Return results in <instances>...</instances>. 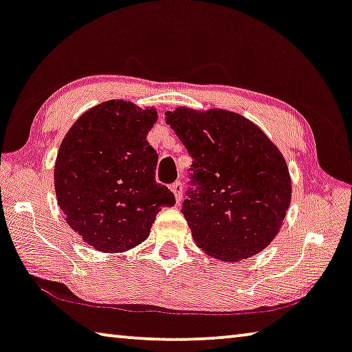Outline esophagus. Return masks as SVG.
<instances>
[{
	"label": "esophagus",
	"instance_id": "esophagus-1",
	"mask_svg": "<svg viewBox=\"0 0 352 352\" xmlns=\"http://www.w3.org/2000/svg\"><path fill=\"white\" fill-rule=\"evenodd\" d=\"M170 190H171L173 193H175L176 201H177V203H181V199H182V192H184V186H182V182H179V181L173 182L171 186H170Z\"/></svg>",
	"mask_w": 352,
	"mask_h": 352
}]
</instances>
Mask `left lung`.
I'll list each match as a JSON object with an SVG mask.
<instances>
[{"label": "left lung", "instance_id": "obj_1", "mask_svg": "<svg viewBox=\"0 0 352 352\" xmlns=\"http://www.w3.org/2000/svg\"><path fill=\"white\" fill-rule=\"evenodd\" d=\"M165 121L192 155L182 214L197 245L220 261L263 252L283 225L291 176L280 149L239 113L177 107Z\"/></svg>", "mask_w": 352, "mask_h": 352}]
</instances>
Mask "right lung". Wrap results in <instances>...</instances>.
<instances>
[{
	"instance_id": "add662e5",
	"label": "right lung",
	"mask_w": 352,
	"mask_h": 352,
	"mask_svg": "<svg viewBox=\"0 0 352 352\" xmlns=\"http://www.w3.org/2000/svg\"><path fill=\"white\" fill-rule=\"evenodd\" d=\"M157 110L127 100L89 108L64 137L55 164V192L66 221L86 244L121 253L148 239L175 195L155 182L159 155L148 143Z\"/></svg>"
}]
</instances>
